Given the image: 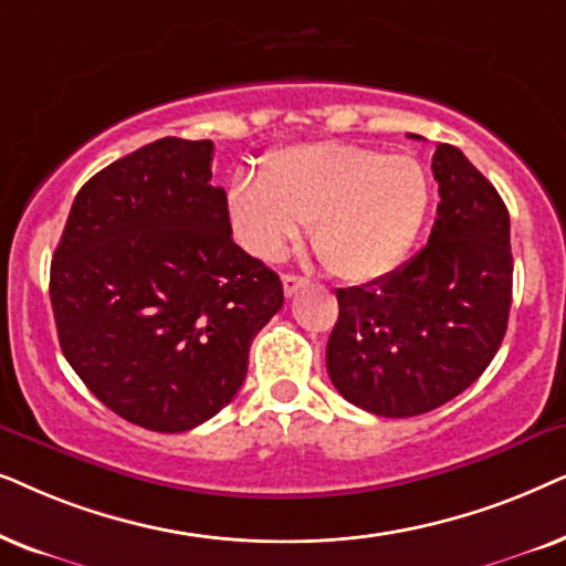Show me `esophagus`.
<instances>
[{
    "mask_svg": "<svg viewBox=\"0 0 566 566\" xmlns=\"http://www.w3.org/2000/svg\"><path fill=\"white\" fill-rule=\"evenodd\" d=\"M282 284H284V295L292 297L300 287H305L307 279L305 276H297V274H284L282 276Z\"/></svg>",
    "mask_w": 566,
    "mask_h": 566,
    "instance_id": "34e87169",
    "label": "esophagus"
}]
</instances>
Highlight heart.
<instances>
[{
	"instance_id": "b5f03b06",
	"label": "heart",
	"mask_w": 566,
	"mask_h": 566,
	"mask_svg": "<svg viewBox=\"0 0 566 566\" xmlns=\"http://www.w3.org/2000/svg\"><path fill=\"white\" fill-rule=\"evenodd\" d=\"M432 205V186L411 155L346 142H307L271 153L263 176L238 172L228 207L240 245L279 261L311 224L313 251L331 274L370 282L409 253Z\"/></svg>"
}]
</instances>
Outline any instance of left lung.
Masks as SVG:
<instances>
[{
  "instance_id": "obj_1",
  "label": "left lung",
  "mask_w": 566,
  "mask_h": 566,
  "mask_svg": "<svg viewBox=\"0 0 566 566\" xmlns=\"http://www.w3.org/2000/svg\"><path fill=\"white\" fill-rule=\"evenodd\" d=\"M432 172L440 205L427 245L370 284L336 290L328 378L346 401L378 417H419L463 394L507 331V207L453 145H437Z\"/></svg>"
}]
</instances>
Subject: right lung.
<instances>
[{
  "label": "right lung",
  "instance_id": "obj_1",
  "mask_svg": "<svg viewBox=\"0 0 566 566\" xmlns=\"http://www.w3.org/2000/svg\"><path fill=\"white\" fill-rule=\"evenodd\" d=\"M209 139L165 137L95 172L51 261L59 344L97 401L153 432L212 419L284 305L279 276L232 240Z\"/></svg>",
  "mask_w": 566,
  "mask_h": 566
}]
</instances>
